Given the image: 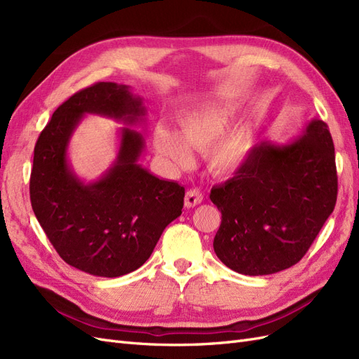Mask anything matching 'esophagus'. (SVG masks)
Returning a JSON list of instances; mask_svg holds the SVG:
<instances>
[{"instance_id":"esophagus-1","label":"esophagus","mask_w":359,"mask_h":359,"mask_svg":"<svg viewBox=\"0 0 359 359\" xmlns=\"http://www.w3.org/2000/svg\"><path fill=\"white\" fill-rule=\"evenodd\" d=\"M202 201H203L202 191L198 190V189H193V190H189L186 193V199H184V205H186L187 208H193V206L202 203Z\"/></svg>"}]
</instances>
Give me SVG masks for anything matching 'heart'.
Returning a JSON list of instances; mask_svg holds the SVG:
<instances>
[{"mask_svg": "<svg viewBox=\"0 0 359 359\" xmlns=\"http://www.w3.org/2000/svg\"><path fill=\"white\" fill-rule=\"evenodd\" d=\"M238 107L232 103L206 104L180 118V133L157 126L153 135L157 153L178 169L193 161L190 148L206 151L211 169L219 175H233L244 169L255 149V128L238 124L232 129Z\"/></svg>", "mask_w": 359, "mask_h": 359, "instance_id": "obj_1", "label": "heart"}]
</instances>
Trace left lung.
I'll return each mask as SVG.
<instances>
[{"label":"left lung","mask_w":359,"mask_h":359,"mask_svg":"<svg viewBox=\"0 0 359 359\" xmlns=\"http://www.w3.org/2000/svg\"><path fill=\"white\" fill-rule=\"evenodd\" d=\"M222 212L214 252L244 276H269L302 259L334 211L332 137L320 119L286 144L262 140L236 175L211 190Z\"/></svg>","instance_id":"8db88e82"}]
</instances>
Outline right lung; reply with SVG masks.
I'll return each mask as SVG.
<instances>
[{"instance_id": "obj_1", "label": "right lung", "mask_w": 359, "mask_h": 359, "mask_svg": "<svg viewBox=\"0 0 359 359\" xmlns=\"http://www.w3.org/2000/svg\"><path fill=\"white\" fill-rule=\"evenodd\" d=\"M147 107L128 85L99 82L53 112L34 148L29 198L40 226L62 260L83 273L114 278L142 266L163 231L181 215L184 187L139 163ZM85 114L123 122L113 165L86 183L68 160L74 130Z\"/></svg>"}]
</instances>
